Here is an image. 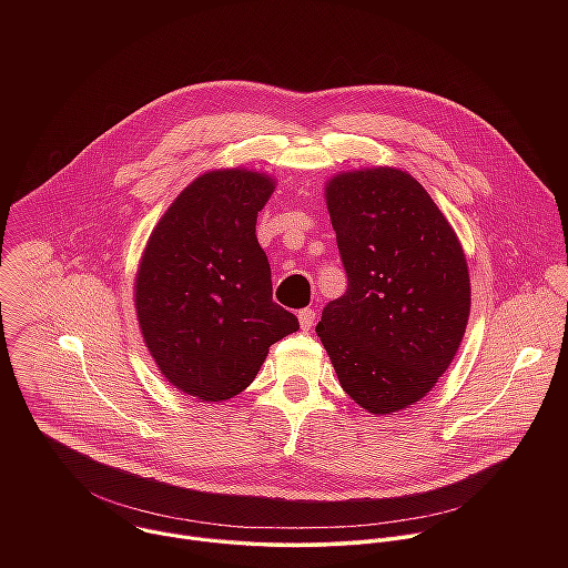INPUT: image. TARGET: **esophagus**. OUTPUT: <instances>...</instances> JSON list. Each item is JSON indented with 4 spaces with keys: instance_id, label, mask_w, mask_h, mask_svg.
Returning a JSON list of instances; mask_svg holds the SVG:
<instances>
[{
    "instance_id": "1",
    "label": "esophagus",
    "mask_w": 568,
    "mask_h": 568,
    "mask_svg": "<svg viewBox=\"0 0 568 568\" xmlns=\"http://www.w3.org/2000/svg\"><path fill=\"white\" fill-rule=\"evenodd\" d=\"M300 325H302V329H313V325L317 322V313L313 311V308H304V311H300Z\"/></svg>"
}]
</instances>
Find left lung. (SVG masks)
Returning a JSON list of instances; mask_svg holds the SVG:
<instances>
[{
  "instance_id": "8db88e82",
  "label": "left lung",
  "mask_w": 568,
  "mask_h": 568,
  "mask_svg": "<svg viewBox=\"0 0 568 568\" xmlns=\"http://www.w3.org/2000/svg\"><path fill=\"white\" fill-rule=\"evenodd\" d=\"M327 212L347 275L317 334L343 392L376 415L424 398L470 315L466 255L428 192L403 170L334 176Z\"/></svg>"
}]
</instances>
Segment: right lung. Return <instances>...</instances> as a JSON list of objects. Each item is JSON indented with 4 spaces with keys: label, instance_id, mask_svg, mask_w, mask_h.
I'll return each instance as SVG.
<instances>
[{
    "label": "right lung",
    "instance_id": "add662e5",
    "mask_svg": "<svg viewBox=\"0 0 568 568\" xmlns=\"http://www.w3.org/2000/svg\"><path fill=\"white\" fill-rule=\"evenodd\" d=\"M271 192L266 174L207 172L174 199L149 239L135 311L163 376L187 396L234 398L268 347L300 329L273 302L271 266L255 239Z\"/></svg>",
    "mask_w": 568,
    "mask_h": 568
}]
</instances>
